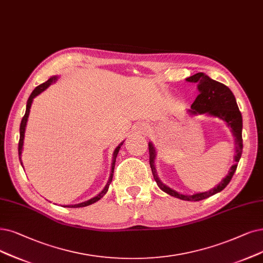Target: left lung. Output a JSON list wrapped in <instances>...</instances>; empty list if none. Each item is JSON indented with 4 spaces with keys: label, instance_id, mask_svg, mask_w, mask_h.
<instances>
[{
    "label": "left lung",
    "instance_id": "8db88e82",
    "mask_svg": "<svg viewBox=\"0 0 263 263\" xmlns=\"http://www.w3.org/2000/svg\"><path fill=\"white\" fill-rule=\"evenodd\" d=\"M185 81L191 82V83H197V89L199 91L198 96L192 103L191 109L187 110V112H190V114L192 115L207 113L208 115H211V117H215L224 121L231 128V132H232V135L234 136V142H235V155H234L235 164L232 165V167L230 168V171L226 176V178H223L221 182H220L217 186L213 187L212 190H209L207 192L195 193L192 195L178 193L170 186L164 184L159 179V177H157V174H156L155 165H154V160L156 156L155 148L152 144V142H149L151 171L153 174L154 180L156 181L157 185H159L161 190L174 197L183 199V201L197 202L212 196L220 191H222L223 189L229 184L231 179H232V177L236 171L237 163L239 162V159L241 156V152H243V138H241L243 119H241V114L238 110L233 92L231 91V89L228 86H226L224 84L219 83L211 79L203 72L196 73V74L185 79Z\"/></svg>",
    "mask_w": 263,
    "mask_h": 263
}]
</instances>
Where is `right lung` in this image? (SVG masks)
Masks as SVG:
<instances>
[{"mask_svg":"<svg viewBox=\"0 0 263 263\" xmlns=\"http://www.w3.org/2000/svg\"><path fill=\"white\" fill-rule=\"evenodd\" d=\"M57 79H58V77H51L50 79H48L45 83H43V84H41V85H39V86H36L35 88H34V90L31 92V95H30V97H29V99H28V101H27V108H26V113H25V115H24V118H23V120H22V123H20V137H19V143H18V154H19V160H20V163H22V165H23V162H22V152H23V146H24V139H25V130H26V126H27V122H28V118H29V113H30V108H31V104H32V101H33V99L37 96V95H40V93L42 92V91H44L51 83H55L56 81H57ZM124 142V141H123ZM123 142H121L118 146H117V149L114 150V152H113V159H112V166H111V174H110V177H109V180H108V182H107V184H106V186L103 187V190L99 193V194H97L95 197H92V198H90V199H88V201H86V202H83V203H80V204H76V205H66V206H64V207H70V208H78V207H85V206H88V205H91V204H93V203H96L97 201H99V199L106 194L107 192H108V189H109V185H110V183H111V181H112V178H113V173H114V166H115V160H117V156H118V153H119V151H120V148H121V145L123 144Z\"/></svg>","mask_w":263,"mask_h":263,"instance_id":"obj_1","label":"right lung"}]
</instances>
